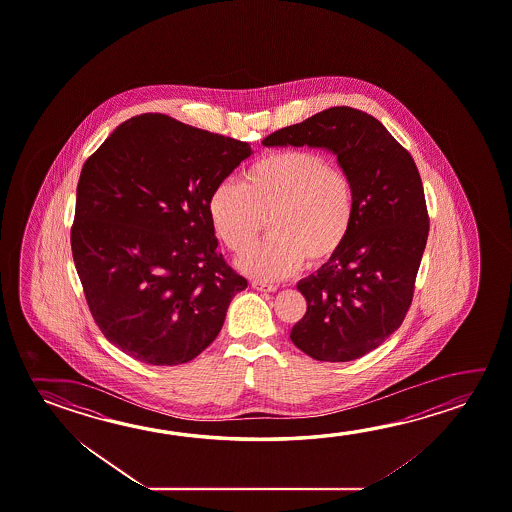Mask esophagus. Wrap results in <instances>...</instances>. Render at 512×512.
Here are the masks:
<instances>
[{"instance_id":"obj_1","label":"esophagus","mask_w":512,"mask_h":512,"mask_svg":"<svg viewBox=\"0 0 512 512\" xmlns=\"http://www.w3.org/2000/svg\"><path fill=\"white\" fill-rule=\"evenodd\" d=\"M252 287L260 293H275L277 291V285L266 284V282H259V280H253Z\"/></svg>"}]
</instances>
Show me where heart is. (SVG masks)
<instances>
[{
  "label": "heart",
  "instance_id": "1",
  "mask_svg": "<svg viewBox=\"0 0 512 512\" xmlns=\"http://www.w3.org/2000/svg\"><path fill=\"white\" fill-rule=\"evenodd\" d=\"M207 212L214 232L230 252L243 253L268 216L269 237L244 253L237 266L250 277H291L336 257L352 232L357 200L352 178L309 148L269 151L244 169L241 185L223 180L212 187Z\"/></svg>",
  "mask_w": 512,
  "mask_h": 512
}]
</instances>
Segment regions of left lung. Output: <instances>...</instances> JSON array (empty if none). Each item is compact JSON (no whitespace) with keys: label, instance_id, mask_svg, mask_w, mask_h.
<instances>
[{"label":"left lung","instance_id":"8db88e82","mask_svg":"<svg viewBox=\"0 0 512 512\" xmlns=\"http://www.w3.org/2000/svg\"><path fill=\"white\" fill-rule=\"evenodd\" d=\"M262 144L325 148L352 178V232L336 257L298 282L307 312L291 341L316 361H355L398 330L411 307L430 225L418 168L386 126L352 107L318 112Z\"/></svg>","mask_w":512,"mask_h":512}]
</instances>
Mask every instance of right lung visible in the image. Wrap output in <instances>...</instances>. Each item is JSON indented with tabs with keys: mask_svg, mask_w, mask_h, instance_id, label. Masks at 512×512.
<instances>
[{
	"mask_svg": "<svg viewBox=\"0 0 512 512\" xmlns=\"http://www.w3.org/2000/svg\"><path fill=\"white\" fill-rule=\"evenodd\" d=\"M250 144L141 114L85 160L71 252L101 334L151 366L193 361L248 287L218 252L207 198Z\"/></svg>",
	"mask_w": 512,
	"mask_h": 512,
	"instance_id": "1",
	"label": "right lung"
}]
</instances>
